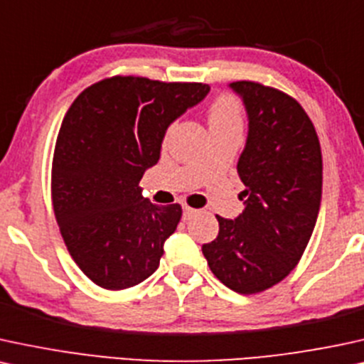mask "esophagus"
I'll return each mask as SVG.
<instances>
[{"label":"esophagus","instance_id":"1","mask_svg":"<svg viewBox=\"0 0 364 364\" xmlns=\"http://www.w3.org/2000/svg\"><path fill=\"white\" fill-rule=\"evenodd\" d=\"M196 213H198V210L191 208V206H185V208H183V218L185 220L193 218V215H196Z\"/></svg>","mask_w":364,"mask_h":364}]
</instances>
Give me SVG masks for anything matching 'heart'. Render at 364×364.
<instances>
[{
	"instance_id": "heart-1",
	"label": "heart",
	"mask_w": 364,
	"mask_h": 364,
	"mask_svg": "<svg viewBox=\"0 0 364 364\" xmlns=\"http://www.w3.org/2000/svg\"><path fill=\"white\" fill-rule=\"evenodd\" d=\"M208 122L211 129L242 127V107L237 97L223 94L210 105Z\"/></svg>"
}]
</instances>
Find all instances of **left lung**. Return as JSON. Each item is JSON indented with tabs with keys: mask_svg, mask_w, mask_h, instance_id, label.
Here are the masks:
<instances>
[{
	"mask_svg": "<svg viewBox=\"0 0 364 364\" xmlns=\"http://www.w3.org/2000/svg\"><path fill=\"white\" fill-rule=\"evenodd\" d=\"M248 112L237 173L245 210L216 216L218 237L201 247L215 277L238 294H259L299 264L323 193V154L314 124L296 99L254 80L233 82Z\"/></svg>",
	"mask_w": 364,
	"mask_h": 364,
	"instance_id": "left-lung-1",
	"label": "left lung"
}]
</instances>
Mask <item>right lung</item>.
<instances>
[{"mask_svg":"<svg viewBox=\"0 0 364 364\" xmlns=\"http://www.w3.org/2000/svg\"><path fill=\"white\" fill-rule=\"evenodd\" d=\"M201 82L114 75L87 87L60 127L52 205L70 257L92 282L122 291L158 269L183 210L142 198L139 181L158 163L174 119L208 94Z\"/></svg>","mask_w":364,"mask_h":364,"instance_id":"add662e5","label":"right lung"}]
</instances>
